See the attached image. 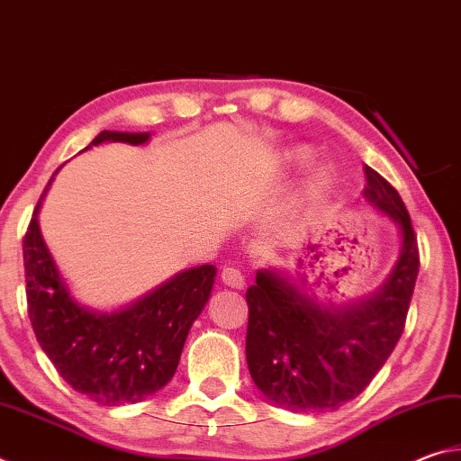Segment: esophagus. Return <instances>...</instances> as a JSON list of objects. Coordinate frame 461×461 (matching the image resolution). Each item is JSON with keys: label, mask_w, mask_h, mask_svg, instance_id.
I'll return each mask as SVG.
<instances>
[{"label": "esophagus", "mask_w": 461, "mask_h": 461, "mask_svg": "<svg viewBox=\"0 0 461 461\" xmlns=\"http://www.w3.org/2000/svg\"><path fill=\"white\" fill-rule=\"evenodd\" d=\"M221 280H223V285H228L231 288H244V285H246L241 272L233 267H225L221 270Z\"/></svg>", "instance_id": "34e87169"}]
</instances>
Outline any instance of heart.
Segmentation results:
<instances>
[{
  "label": "heart",
  "mask_w": 461,
  "mask_h": 461,
  "mask_svg": "<svg viewBox=\"0 0 461 461\" xmlns=\"http://www.w3.org/2000/svg\"><path fill=\"white\" fill-rule=\"evenodd\" d=\"M293 158H296V160L307 158V150H303V148H299V150L293 152ZM325 186H327V178L323 175H319L317 178H313V183H311V193H313V194L321 193V191H325Z\"/></svg>",
  "instance_id": "heart-1"
}]
</instances>
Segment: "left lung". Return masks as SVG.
I'll use <instances>...</instances> for the list:
<instances>
[{
    "mask_svg": "<svg viewBox=\"0 0 461 461\" xmlns=\"http://www.w3.org/2000/svg\"><path fill=\"white\" fill-rule=\"evenodd\" d=\"M364 197L396 223L399 258L386 283L349 305H321L278 270L248 288L246 360L254 384L288 411H327L356 399L399 343L419 275V248L401 194L364 167Z\"/></svg>",
    "mask_w": 461,
    "mask_h": 461,
    "instance_id": "obj_1",
    "label": "left lung"
}]
</instances>
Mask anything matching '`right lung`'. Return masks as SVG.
I'll return each mask as SVG.
<instances>
[{
    "mask_svg": "<svg viewBox=\"0 0 461 461\" xmlns=\"http://www.w3.org/2000/svg\"><path fill=\"white\" fill-rule=\"evenodd\" d=\"M148 140V131L104 130L87 148L101 142L138 146ZM49 186L24 236L28 315L36 339L77 393L105 407L144 401L175 376L191 325L212 296L217 270L212 264H203L178 272L113 313L83 307L60 276L38 225V212Z\"/></svg>",
    "mask_w": 461,
    "mask_h": 461,
    "instance_id": "right-lung-1",
    "label": "right lung"
}]
</instances>
